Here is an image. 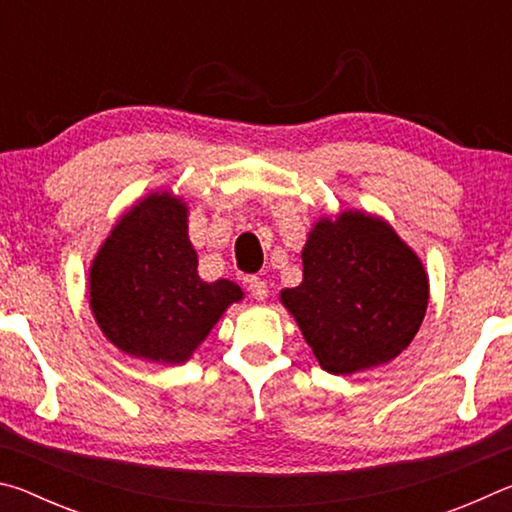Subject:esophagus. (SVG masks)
Here are the masks:
<instances>
[{"mask_svg":"<svg viewBox=\"0 0 512 512\" xmlns=\"http://www.w3.org/2000/svg\"><path fill=\"white\" fill-rule=\"evenodd\" d=\"M246 284H248V293L255 300H266L268 298V284L262 280V277L250 275L248 280H246Z\"/></svg>","mask_w":512,"mask_h":512,"instance_id":"1","label":"esophagus"}]
</instances>
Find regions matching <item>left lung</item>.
Instances as JSON below:
<instances>
[{
	"instance_id": "1",
	"label": "left lung",
	"mask_w": 512,
	"mask_h": 512,
	"mask_svg": "<svg viewBox=\"0 0 512 512\" xmlns=\"http://www.w3.org/2000/svg\"><path fill=\"white\" fill-rule=\"evenodd\" d=\"M320 368L352 375L409 348L429 305L420 257L377 216H323L302 248V282L280 293Z\"/></svg>"
}]
</instances>
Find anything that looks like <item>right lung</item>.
Masks as SVG:
<instances>
[{
  "instance_id": "obj_1",
  "label": "right lung",
  "mask_w": 512,
  "mask_h": 512,
  "mask_svg": "<svg viewBox=\"0 0 512 512\" xmlns=\"http://www.w3.org/2000/svg\"><path fill=\"white\" fill-rule=\"evenodd\" d=\"M187 235V205L171 192L137 201L90 266V307L106 339L151 363H185L232 302L235 282H205Z\"/></svg>"
}]
</instances>
